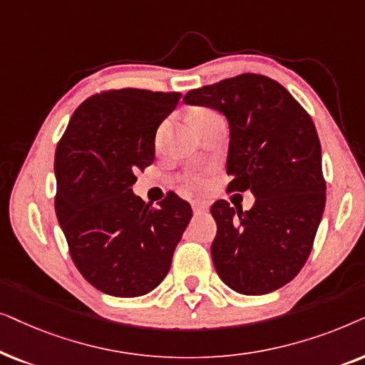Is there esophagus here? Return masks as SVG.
Returning <instances> with one entry per match:
<instances>
[{"mask_svg":"<svg viewBox=\"0 0 365 365\" xmlns=\"http://www.w3.org/2000/svg\"><path fill=\"white\" fill-rule=\"evenodd\" d=\"M192 208H193V212H195V213H203V212L208 210V203L195 200V202H192Z\"/></svg>","mask_w":365,"mask_h":365,"instance_id":"34e87169","label":"esophagus"}]
</instances>
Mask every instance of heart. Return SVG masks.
I'll use <instances>...</instances> for the list:
<instances>
[{
    "label": "heart",
    "mask_w": 365,
    "mask_h": 365,
    "mask_svg": "<svg viewBox=\"0 0 365 365\" xmlns=\"http://www.w3.org/2000/svg\"><path fill=\"white\" fill-rule=\"evenodd\" d=\"M215 116H220V115L215 113V111H213V110L198 108V110L193 111L192 116H190V120H192L193 125H200V123H203V121L215 118ZM165 125H167V123H163L162 126H160L158 138L162 137V133H163V130H165ZM182 180H183V182H185L187 187L198 188L203 183V175H202V172H198V170H190V172H185V173L182 175Z\"/></svg>",
    "instance_id": "1"
}]
</instances>
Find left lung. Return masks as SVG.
I'll list each match as a JSON object with an SVG mask.
<instances>
[{"label":"left lung","mask_w":365,"mask_h":365,"mask_svg":"<svg viewBox=\"0 0 365 365\" xmlns=\"http://www.w3.org/2000/svg\"><path fill=\"white\" fill-rule=\"evenodd\" d=\"M185 103L215 108L230 125L228 192L250 190V210L217 200L215 270L228 287L264 295L299 274L325 207L320 140L310 115L279 81L257 73L190 90Z\"/></svg>","instance_id":"8db88e82"}]
</instances>
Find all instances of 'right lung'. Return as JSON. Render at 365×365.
Listing matches in <instances>:
<instances>
[{"label": "right lung", "mask_w": 365, "mask_h": 365, "mask_svg": "<svg viewBox=\"0 0 365 365\" xmlns=\"http://www.w3.org/2000/svg\"><path fill=\"white\" fill-rule=\"evenodd\" d=\"M180 98L178 91H100L78 106L56 145L58 222L73 264L103 294L152 292L192 218L177 193L158 207L132 193L135 173L155 160L158 125Z\"/></svg>", "instance_id": "1"}]
</instances>
